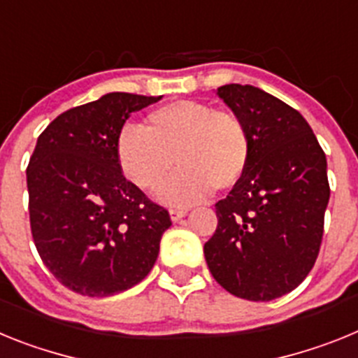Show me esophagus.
<instances>
[{
	"mask_svg": "<svg viewBox=\"0 0 358 358\" xmlns=\"http://www.w3.org/2000/svg\"><path fill=\"white\" fill-rule=\"evenodd\" d=\"M186 213H188V211H186V210H179V208H172V210H170V218H172L173 222H177V220H181L182 217H186Z\"/></svg>",
	"mask_w": 358,
	"mask_h": 358,
	"instance_id": "34e87169",
	"label": "esophagus"
}]
</instances>
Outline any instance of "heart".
Here are the masks:
<instances>
[{"mask_svg": "<svg viewBox=\"0 0 358 358\" xmlns=\"http://www.w3.org/2000/svg\"><path fill=\"white\" fill-rule=\"evenodd\" d=\"M251 141L242 120L197 100H177L147 116V127L125 125L116 138V159L129 181L156 189L173 173L157 199L169 206H189L211 189H231L249 163ZM176 159L173 160V157Z\"/></svg>", "mask_w": 358, "mask_h": 358, "instance_id": "1", "label": "heart"}]
</instances>
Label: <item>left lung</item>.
<instances>
[{
	"mask_svg": "<svg viewBox=\"0 0 358 358\" xmlns=\"http://www.w3.org/2000/svg\"><path fill=\"white\" fill-rule=\"evenodd\" d=\"M217 94L248 129L251 152L238 185L215 204L218 226L204 256L227 292L271 301L315 264L330 199L327 156L306 120L280 98L240 84Z\"/></svg>",
	"mask_w": 358,
	"mask_h": 358,
	"instance_id": "left-lung-1",
	"label": "left lung"
}]
</instances>
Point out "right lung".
Masks as SVG:
<instances>
[{
    "mask_svg": "<svg viewBox=\"0 0 358 358\" xmlns=\"http://www.w3.org/2000/svg\"><path fill=\"white\" fill-rule=\"evenodd\" d=\"M159 100L107 93L57 116L37 140L27 169L31 236L73 292H123L156 264L170 215L123 177L116 138L132 113Z\"/></svg>",
    "mask_w": 358,
    "mask_h": 358,
    "instance_id": "right-lung-1",
    "label": "right lung"
}]
</instances>
